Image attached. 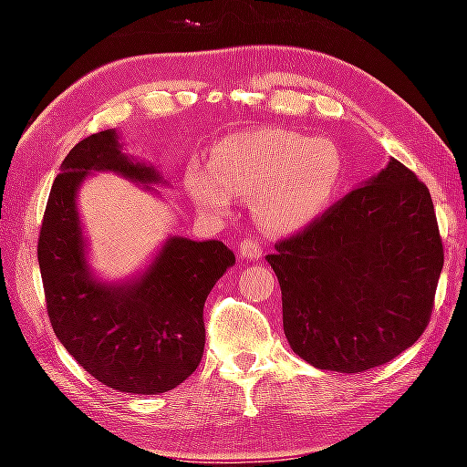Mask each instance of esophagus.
I'll return each instance as SVG.
<instances>
[{
    "label": "esophagus",
    "mask_w": 467,
    "mask_h": 467,
    "mask_svg": "<svg viewBox=\"0 0 467 467\" xmlns=\"http://www.w3.org/2000/svg\"><path fill=\"white\" fill-rule=\"evenodd\" d=\"M239 253L243 259H259L262 257V243H259L255 236H249V239L241 241V247H239Z\"/></svg>",
    "instance_id": "34e87169"
}]
</instances>
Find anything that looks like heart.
I'll return each mask as SVG.
<instances>
[{"label":"heart","instance_id":"1","mask_svg":"<svg viewBox=\"0 0 467 467\" xmlns=\"http://www.w3.org/2000/svg\"><path fill=\"white\" fill-rule=\"evenodd\" d=\"M342 177L344 156L331 140L267 128L218 141L210 164L189 162L185 187L197 208L214 216L233 210L234 193L253 197L259 226L292 234L329 208Z\"/></svg>","mask_w":467,"mask_h":467}]
</instances>
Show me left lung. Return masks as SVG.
Segmentation results:
<instances>
[{
    "label": "left lung",
    "instance_id": "left-lung-1",
    "mask_svg": "<svg viewBox=\"0 0 467 467\" xmlns=\"http://www.w3.org/2000/svg\"><path fill=\"white\" fill-rule=\"evenodd\" d=\"M267 262L282 290L284 334L309 365L362 373L422 336L445 262L431 193L391 158Z\"/></svg>",
    "mask_w": 467,
    "mask_h": 467
}]
</instances>
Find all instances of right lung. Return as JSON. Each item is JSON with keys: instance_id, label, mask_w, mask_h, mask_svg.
<instances>
[{"instance_id": "right-lung-1", "label": "right lung", "mask_w": 467, "mask_h": 467, "mask_svg": "<svg viewBox=\"0 0 467 467\" xmlns=\"http://www.w3.org/2000/svg\"><path fill=\"white\" fill-rule=\"evenodd\" d=\"M92 171L119 172L140 185L162 181L154 167L121 152L115 130L92 133L69 150L53 181L36 247L53 331L78 365L110 389H175L200 365L205 298L234 264V253L223 241L171 236L136 280H97L76 205Z\"/></svg>"}]
</instances>
